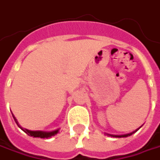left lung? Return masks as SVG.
I'll list each match as a JSON object with an SVG mask.
<instances>
[{"mask_svg":"<svg viewBox=\"0 0 160 160\" xmlns=\"http://www.w3.org/2000/svg\"><path fill=\"white\" fill-rule=\"evenodd\" d=\"M142 127V126H141ZM140 127V128H141ZM140 128H138V129H136L135 131H133V132H130V133H126V134H121V135H115V134H109V133H106L107 135L108 136H111V137H115V138H124V137H128V136H131L132 134H133L134 132H136Z\"/></svg>","mask_w":160,"mask_h":160,"instance_id":"left-lung-1","label":"left lung"}]
</instances>
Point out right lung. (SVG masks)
Returning <instances> with one entry per match:
<instances>
[{
  "label": "right lung",
  "mask_w": 160,
  "mask_h": 160,
  "mask_svg": "<svg viewBox=\"0 0 160 160\" xmlns=\"http://www.w3.org/2000/svg\"><path fill=\"white\" fill-rule=\"evenodd\" d=\"M13 117H14V116H13ZM14 120H15L16 123H17L18 126L19 128L21 129L22 131H24L27 134H28L29 136H32V137H34V138H42V139H45H45H47V138H50V137H52V136H54L55 134H57V133L59 132L60 129H56V130L50 131V132H45V131H30V130H28V129L22 128V127L18 124L17 119H16L15 117H14Z\"/></svg>",
  "instance_id": "obj_1"
}]
</instances>
